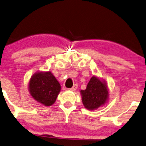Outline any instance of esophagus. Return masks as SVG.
<instances>
[{"mask_svg":"<svg viewBox=\"0 0 146 146\" xmlns=\"http://www.w3.org/2000/svg\"><path fill=\"white\" fill-rule=\"evenodd\" d=\"M77 88H78V85H77V84H75V85H74V86H73L72 87L71 89H70V90H72V91H76Z\"/></svg>","mask_w":146,"mask_h":146,"instance_id":"obj_1","label":"esophagus"}]
</instances>
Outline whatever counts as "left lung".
<instances>
[{
  "label": "left lung",
  "mask_w": 146,
  "mask_h": 146,
  "mask_svg": "<svg viewBox=\"0 0 146 146\" xmlns=\"http://www.w3.org/2000/svg\"><path fill=\"white\" fill-rule=\"evenodd\" d=\"M82 102L85 109L96 110L107 103L109 100V87L105 80L93 76L85 90H80Z\"/></svg>",
  "instance_id": "8db88e82"
}]
</instances>
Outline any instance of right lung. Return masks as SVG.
I'll use <instances>...</instances> for the list:
<instances>
[{"label":"right lung","instance_id":"obj_1","mask_svg":"<svg viewBox=\"0 0 146 146\" xmlns=\"http://www.w3.org/2000/svg\"><path fill=\"white\" fill-rule=\"evenodd\" d=\"M28 86L33 98L46 107L55 102L61 91L59 81L50 71L35 72L30 78Z\"/></svg>","mask_w":146,"mask_h":146}]
</instances>
